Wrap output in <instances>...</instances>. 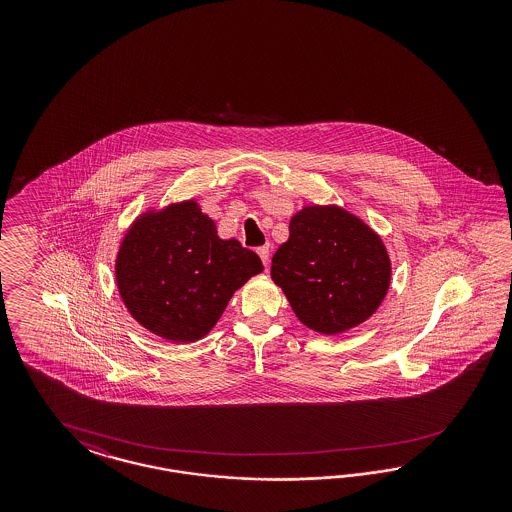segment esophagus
<instances>
[{
    "instance_id": "esophagus-1",
    "label": "esophagus",
    "mask_w": 512,
    "mask_h": 512,
    "mask_svg": "<svg viewBox=\"0 0 512 512\" xmlns=\"http://www.w3.org/2000/svg\"><path fill=\"white\" fill-rule=\"evenodd\" d=\"M257 255L261 257V261H263L264 266H268V263H270V249H268V246L257 248Z\"/></svg>"
}]
</instances>
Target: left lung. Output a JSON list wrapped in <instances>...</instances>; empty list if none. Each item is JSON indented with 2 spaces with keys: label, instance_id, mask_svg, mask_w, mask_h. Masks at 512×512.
<instances>
[{
  "label": "left lung",
  "instance_id": "obj_1",
  "mask_svg": "<svg viewBox=\"0 0 512 512\" xmlns=\"http://www.w3.org/2000/svg\"><path fill=\"white\" fill-rule=\"evenodd\" d=\"M272 279L300 323L340 334L372 317L390 285L381 238L340 206H306L272 257Z\"/></svg>",
  "mask_w": 512,
  "mask_h": 512
}]
</instances>
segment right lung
Segmentation results:
<instances>
[{
  "mask_svg": "<svg viewBox=\"0 0 512 512\" xmlns=\"http://www.w3.org/2000/svg\"><path fill=\"white\" fill-rule=\"evenodd\" d=\"M259 272V255L234 238L221 240L195 201L142 214L116 257L125 308L144 328L176 343L204 338L234 291Z\"/></svg>",
  "mask_w": 512,
  "mask_h": 512,
  "instance_id": "1",
  "label": "right lung"
}]
</instances>
